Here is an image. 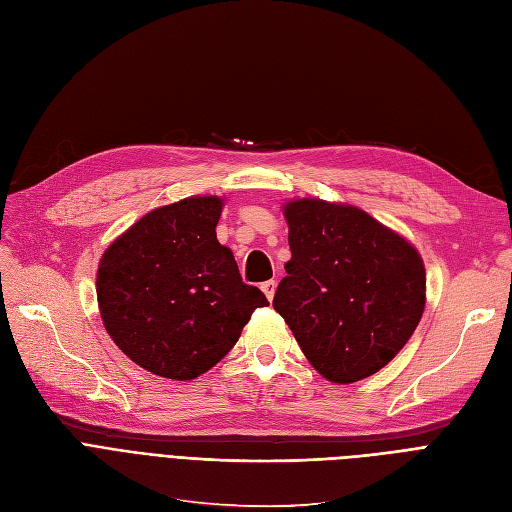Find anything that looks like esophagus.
<instances>
[{"instance_id": "esophagus-1", "label": "esophagus", "mask_w": 512, "mask_h": 512, "mask_svg": "<svg viewBox=\"0 0 512 512\" xmlns=\"http://www.w3.org/2000/svg\"><path fill=\"white\" fill-rule=\"evenodd\" d=\"M261 291L266 293V297L272 301V299H274V293H276V280H266V282H261Z\"/></svg>"}]
</instances>
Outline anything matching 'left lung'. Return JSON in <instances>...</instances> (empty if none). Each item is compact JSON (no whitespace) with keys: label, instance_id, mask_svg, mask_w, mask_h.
Masks as SVG:
<instances>
[{"label":"left lung","instance_id":"1","mask_svg":"<svg viewBox=\"0 0 512 512\" xmlns=\"http://www.w3.org/2000/svg\"><path fill=\"white\" fill-rule=\"evenodd\" d=\"M291 259L274 295L310 365L333 384L386 367L426 306L422 255L363 208L297 198L282 204Z\"/></svg>","mask_w":512,"mask_h":512}]
</instances>
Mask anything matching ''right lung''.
<instances>
[{
    "label": "right lung",
    "instance_id": "right-lung-1",
    "mask_svg": "<svg viewBox=\"0 0 512 512\" xmlns=\"http://www.w3.org/2000/svg\"><path fill=\"white\" fill-rule=\"evenodd\" d=\"M219 196L158 206L113 240L99 261L103 327L132 363L168 380H196L234 348L268 299L244 285L217 240Z\"/></svg>",
    "mask_w": 512,
    "mask_h": 512
}]
</instances>
